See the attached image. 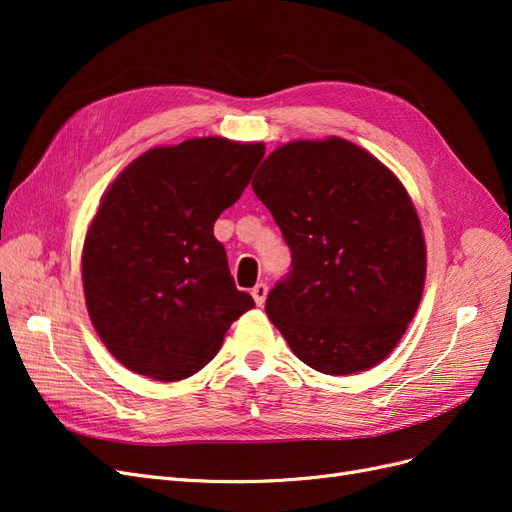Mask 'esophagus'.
I'll return each instance as SVG.
<instances>
[{
    "mask_svg": "<svg viewBox=\"0 0 512 512\" xmlns=\"http://www.w3.org/2000/svg\"><path fill=\"white\" fill-rule=\"evenodd\" d=\"M267 284L265 282H260V284H256L254 288H252V297H254V301H256V305L258 307H262L265 305V299H267Z\"/></svg>",
    "mask_w": 512,
    "mask_h": 512,
    "instance_id": "34e87169",
    "label": "esophagus"
}]
</instances>
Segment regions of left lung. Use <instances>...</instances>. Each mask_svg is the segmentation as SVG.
Wrapping results in <instances>:
<instances>
[{
    "label": "left lung",
    "mask_w": 512,
    "mask_h": 512,
    "mask_svg": "<svg viewBox=\"0 0 512 512\" xmlns=\"http://www.w3.org/2000/svg\"><path fill=\"white\" fill-rule=\"evenodd\" d=\"M290 247L265 303L299 359L329 376L386 359L421 303L425 241L404 185L342 138L297 141L252 183Z\"/></svg>",
    "instance_id": "8db88e82"
}]
</instances>
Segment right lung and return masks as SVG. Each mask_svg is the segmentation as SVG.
Wrapping results in <instances>:
<instances>
[{"mask_svg":"<svg viewBox=\"0 0 512 512\" xmlns=\"http://www.w3.org/2000/svg\"><path fill=\"white\" fill-rule=\"evenodd\" d=\"M265 145L192 138L134 160L102 198L83 247L91 322L136 374L183 380L256 303L237 290L213 224L250 185Z\"/></svg>","mask_w":512,"mask_h":512,"instance_id":"right-lung-1","label":"right lung"}]
</instances>
